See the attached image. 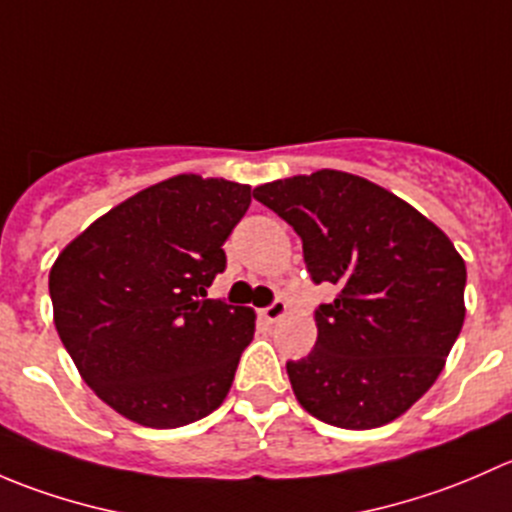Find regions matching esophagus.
<instances>
[{
  "label": "esophagus",
  "instance_id": "1",
  "mask_svg": "<svg viewBox=\"0 0 512 512\" xmlns=\"http://www.w3.org/2000/svg\"><path fill=\"white\" fill-rule=\"evenodd\" d=\"M285 312H287V302H285V299H275V302L267 304V307L262 309V314H265L267 322H277V319H280V317H285Z\"/></svg>",
  "mask_w": 512,
  "mask_h": 512
}]
</instances>
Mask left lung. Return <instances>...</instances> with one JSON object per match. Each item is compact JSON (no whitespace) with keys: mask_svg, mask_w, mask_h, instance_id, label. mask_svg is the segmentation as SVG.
<instances>
[{"mask_svg":"<svg viewBox=\"0 0 512 512\" xmlns=\"http://www.w3.org/2000/svg\"><path fill=\"white\" fill-rule=\"evenodd\" d=\"M302 240L319 304L317 344L287 361L299 404L329 426L376 428L416 404L461 334L466 262L453 242L389 190L317 170L252 190Z\"/></svg>","mask_w":512,"mask_h":512,"instance_id":"left-lung-1","label":"left lung"}]
</instances>
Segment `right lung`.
<instances>
[{"mask_svg":"<svg viewBox=\"0 0 512 512\" xmlns=\"http://www.w3.org/2000/svg\"><path fill=\"white\" fill-rule=\"evenodd\" d=\"M250 185L178 175L81 232L54 262V324L86 384L141 426L213 414L255 334V314L208 299Z\"/></svg>","mask_w":512,"mask_h":512,"instance_id":"1","label":"right lung"}]
</instances>
